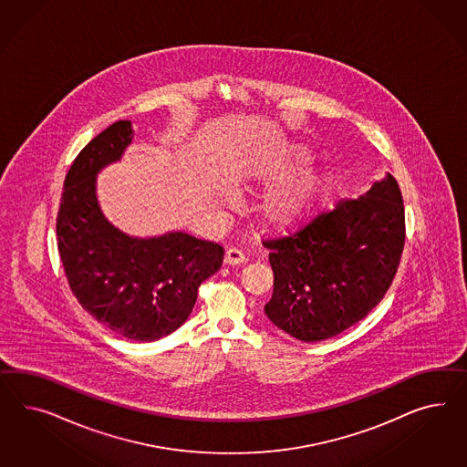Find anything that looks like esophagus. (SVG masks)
Segmentation results:
<instances>
[{
    "label": "esophagus",
    "instance_id": "obj_1",
    "mask_svg": "<svg viewBox=\"0 0 467 467\" xmlns=\"http://www.w3.org/2000/svg\"><path fill=\"white\" fill-rule=\"evenodd\" d=\"M246 262V254L238 250V248H229L224 254V264L226 265H240Z\"/></svg>",
    "mask_w": 467,
    "mask_h": 467
}]
</instances>
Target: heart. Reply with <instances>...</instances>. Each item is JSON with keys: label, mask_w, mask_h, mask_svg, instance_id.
<instances>
[{"label": "heart", "mask_w": 467, "mask_h": 467, "mask_svg": "<svg viewBox=\"0 0 467 467\" xmlns=\"http://www.w3.org/2000/svg\"><path fill=\"white\" fill-rule=\"evenodd\" d=\"M313 163V154L303 144H292L270 163L264 164L253 182L275 185ZM333 177L328 171H311L272 190L264 201L262 213L275 227H296L311 221L328 201Z\"/></svg>", "instance_id": "b5f03b06"}]
</instances>
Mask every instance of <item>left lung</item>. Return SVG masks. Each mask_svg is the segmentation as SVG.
I'll return each instance as SVG.
<instances>
[{
    "label": "left lung",
    "mask_w": 467,
    "mask_h": 467,
    "mask_svg": "<svg viewBox=\"0 0 467 467\" xmlns=\"http://www.w3.org/2000/svg\"><path fill=\"white\" fill-rule=\"evenodd\" d=\"M274 294L265 315L301 341L328 340L364 319L391 287L404 248V205L388 177L296 233L264 240Z\"/></svg>",
    "instance_id": "left-lung-1"
}]
</instances>
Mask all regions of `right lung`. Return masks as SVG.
Wrapping results in <instances>:
<instances>
[{"label": "right lung", "mask_w": 467, "mask_h": 467, "mask_svg": "<svg viewBox=\"0 0 467 467\" xmlns=\"http://www.w3.org/2000/svg\"><path fill=\"white\" fill-rule=\"evenodd\" d=\"M132 140L129 120L107 127L76 156L64 180L56 233L69 289L81 307L124 338L152 341L180 328L202 282L224 250L187 233L132 238L112 226L97 201V173Z\"/></svg>", "instance_id": "obj_1"}]
</instances>
